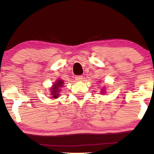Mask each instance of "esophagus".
Listing matches in <instances>:
<instances>
[{"instance_id":"esophagus-1","label":"esophagus","mask_w":154,"mask_h":154,"mask_svg":"<svg viewBox=\"0 0 154 154\" xmlns=\"http://www.w3.org/2000/svg\"><path fill=\"white\" fill-rule=\"evenodd\" d=\"M75 79L76 81H81L83 79V76L82 75H76Z\"/></svg>"}]
</instances>
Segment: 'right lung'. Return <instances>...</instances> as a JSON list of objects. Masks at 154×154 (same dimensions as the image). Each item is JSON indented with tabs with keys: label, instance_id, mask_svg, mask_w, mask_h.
<instances>
[{
	"label": "right lung",
	"instance_id": "1",
	"mask_svg": "<svg viewBox=\"0 0 154 154\" xmlns=\"http://www.w3.org/2000/svg\"><path fill=\"white\" fill-rule=\"evenodd\" d=\"M63 84V81L62 80H58L56 82L55 84L53 85V87H52V91L51 94L53 96V98H57V97L59 96V92H60V87H62Z\"/></svg>",
	"mask_w": 154,
	"mask_h": 154
}]
</instances>
